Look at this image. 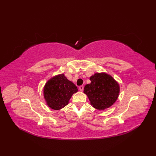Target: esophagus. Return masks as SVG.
<instances>
[{"mask_svg": "<svg viewBox=\"0 0 156 156\" xmlns=\"http://www.w3.org/2000/svg\"><path fill=\"white\" fill-rule=\"evenodd\" d=\"M79 89L80 91H83V90H84V87H83V86H80V87H79Z\"/></svg>", "mask_w": 156, "mask_h": 156, "instance_id": "esophagus-1", "label": "esophagus"}]
</instances>
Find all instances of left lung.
Masks as SVG:
<instances>
[{"label":"left lung","mask_w":156,"mask_h":156,"mask_svg":"<svg viewBox=\"0 0 156 156\" xmlns=\"http://www.w3.org/2000/svg\"><path fill=\"white\" fill-rule=\"evenodd\" d=\"M90 84L84 87L85 93L91 105L99 110H104L114 103L119 96V84L107 73H96L90 78Z\"/></svg>","instance_id":"obj_1"}]
</instances>
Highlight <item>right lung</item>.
I'll return each mask as SVG.
<instances>
[{
  "instance_id": "obj_1",
  "label": "right lung",
  "mask_w": 156,
  "mask_h": 156,
  "mask_svg": "<svg viewBox=\"0 0 156 156\" xmlns=\"http://www.w3.org/2000/svg\"><path fill=\"white\" fill-rule=\"evenodd\" d=\"M75 84L66 79L64 74L51 79L44 87V98L51 108L58 110L68 105L73 94L77 92Z\"/></svg>"
}]
</instances>
